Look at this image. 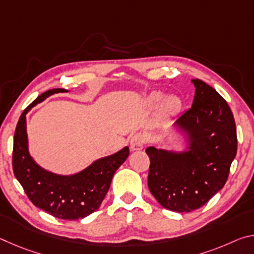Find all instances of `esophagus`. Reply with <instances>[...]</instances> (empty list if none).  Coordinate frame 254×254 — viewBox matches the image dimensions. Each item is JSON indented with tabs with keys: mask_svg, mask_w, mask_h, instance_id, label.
<instances>
[{
	"mask_svg": "<svg viewBox=\"0 0 254 254\" xmlns=\"http://www.w3.org/2000/svg\"><path fill=\"white\" fill-rule=\"evenodd\" d=\"M144 136L142 134H135L134 136L131 139V150L132 151H140L142 150L144 147Z\"/></svg>",
	"mask_w": 254,
	"mask_h": 254,
	"instance_id": "obj_1",
	"label": "esophagus"
}]
</instances>
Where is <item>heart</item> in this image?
<instances>
[{"label": "heart", "mask_w": 254, "mask_h": 254, "mask_svg": "<svg viewBox=\"0 0 254 254\" xmlns=\"http://www.w3.org/2000/svg\"><path fill=\"white\" fill-rule=\"evenodd\" d=\"M163 99L165 101H163ZM148 104L150 107H153V109H156V107L162 104L163 113L167 115H171L177 113L179 111L180 106H182V102L175 95L167 96L165 98V94H162L161 92H154L150 94V96L148 97Z\"/></svg>", "instance_id": "b5f03b06"}]
</instances>
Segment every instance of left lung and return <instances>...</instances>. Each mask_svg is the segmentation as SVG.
<instances>
[{"instance_id":"8db88e82","label":"left lung","mask_w":254,"mask_h":254,"mask_svg":"<svg viewBox=\"0 0 254 254\" xmlns=\"http://www.w3.org/2000/svg\"><path fill=\"white\" fill-rule=\"evenodd\" d=\"M191 83V109L170 127L183 149L165 139L169 148L145 150L149 190L162 207L178 213L198 209L224 187L238 149L235 121L226 101L203 80Z\"/></svg>"}]
</instances>
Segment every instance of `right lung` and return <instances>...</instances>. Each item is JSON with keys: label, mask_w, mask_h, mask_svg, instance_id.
Listing matches in <instances>:
<instances>
[{"label": "right lung", "mask_w": 254, "mask_h": 254, "mask_svg": "<svg viewBox=\"0 0 254 254\" xmlns=\"http://www.w3.org/2000/svg\"><path fill=\"white\" fill-rule=\"evenodd\" d=\"M65 88L49 89L38 96L23 111L16 124L13 139V171L34 206L62 220H81L100 207L109 191L112 178L130 153L128 147L93 161L71 175L53 173L38 165L29 151L28 112L46 98Z\"/></svg>", "instance_id": "add662e5"}]
</instances>
